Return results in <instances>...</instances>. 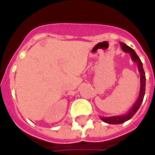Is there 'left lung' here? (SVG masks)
I'll return each instance as SVG.
<instances>
[{
  "label": "left lung",
  "instance_id": "8db88e82",
  "mask_svg": "<svg viewBox=\"0 0 155 155\" xmlns=\"http://www.w3.org/2000/svg\"><path fill=\"white\" fill-rule=\"evenodd\" d=\"M120 45L121 46V48H122L123 51L130 54L132 61L137 64L138 70H139V73L140 74V93H139V97H138L137 100H136L135 104L132 106V107L130 109V110L127 113L125 114V115L109 116V117L101 116V120L102 121L108 123V124H111V125L122 124V123L127 121L130 119H131L132 116L137 112V110H139V108L140 107L141 103L143 101V99H144V93H145V73H144V68H143L142 62L140 59V58L138 57V55L136 54V53H135L133 48L127 46L124 43H120Z\"/></svg>",
  "mask_w": 155,
  "mask_h": 155
}]
</instances>
